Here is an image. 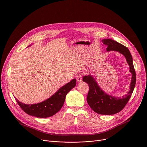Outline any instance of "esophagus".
Segmentation results:
<instances>
[{"label":"esophagus","mask_w":147,"mask_h":147,"mask_svg":"<svg viewBox=\"0 0 147 147\" xmlns=\"http://www.w3.org/2000/svg\"><path fill=\"white\" fill-rule=\"evenodd\" d=\"M76 79H77V82L78 83L82 82V75L81 74H79L76 76Z\"/></svg>","instance_id":"1"}]
</instances>
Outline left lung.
Masks as SVG:
<instances>
[{
	"instance_id": "left-lung-1",
	"label": "left lung",
	"mask_w": 147,
	"mask_h": 147,
	"mask_svg": "<svg viewBox=\"0 0 147 147\" xmlns=\"http://www.w3.org/2000/svg\"><path fill=\"white\" fill-rule=\"evenodd\" d=\"M104 45L107 46V51H117L122 54L129 66V71L132 74L129 90L121 97L107 94L100 88L93 76H84L83 81L88 84L89 90L87 96L88 104L95 113L102 115H112L121 111L132 95L136 84V73L133 64V59L129 50L123 45L112 39H103Z\"/></svg>"
}]
</instances>
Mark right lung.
Segmentation results:
<instances>
[{"instance_id":"right-lung-1","label":"right lung","mask_w":147,"mask_h":147,"mask_svg":"<svg viewBox=\"0 0 147 147\" xmlns=\"http://www.w3.org/2000/svg\"><path fill=\"white\" fill-rule=\"evenodd\" d=\"M29 45L28 47H29ZM76 85V79H73L63 86L59 88L55 94L45 101L33 104H26L16 101L22 110L27 114L38 118H46L57 113L63 106L67 94Z\"/></svg>"}]
</instances>
